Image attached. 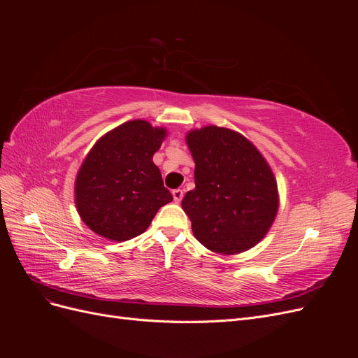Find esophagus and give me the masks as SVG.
<instances>
[{
	"instance_id": "34e87169",
	"label": "esophagus",
	"mask_w": 358,
	"mask_h": 358,
	"mask_svg": "<svg viewBox=\"0 0 358 358\" xmlns=\"http://www.w3.org/2000/svg\"><path fill=\"white\" fill-rule=\"evenodd\" d=\"M173 200H175L176 203H180L182 201V199H183V191L180 189V188H178V189H173Z\"/></svg>"
}]
</instances>
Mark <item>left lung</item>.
Returning <instances> with one entry per match:
<instances>
[{
  "mask_svg": "<svg viewBox=\"0 0 358 358\" xmlns=\"http://www.w3.org/2000/svg\"><path fill=\"white\" fill-rule=\"evenodd\" d=\"M196 188L182 208L196 239L213 252L239 254L257 245L278 212V185L257 148L221 127L188 133Z\"/></svg>",
  "mask_w": 358,
  "mask_h": 358,
  "instance_id": "8db88e82",
  "label": "left lung"
}]
</instances>
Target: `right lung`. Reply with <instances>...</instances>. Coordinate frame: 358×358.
<instances>
[{"mask_svg":"<svg viewBox=\"0 0 358 358\" xmlns=\"http://www.w3.org/2000/svg\"><path fill=\"white\" fill-rule=\"evenodd\" d=\"M164 137L166 129L137 119L94 145L74 187L80 218L94 233L116 242L133 239L173 200L152 161Z\"/></svg>","mask_w":358,"mask_h":358,"instance_id":"right-lung-1","label":"right lung"}]
</instances>
